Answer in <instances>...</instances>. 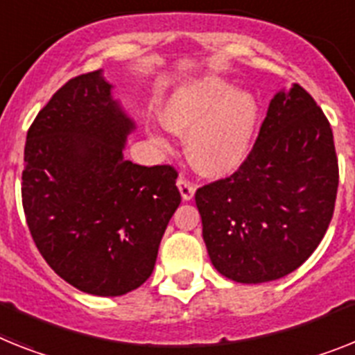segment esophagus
I'll return each mask as SVG.
<instances>
[{"label": "esophagus", "instance_id": "esophagus-1", "mask_svg": "<svg viewBox=\"0 0 355 355\" xmlns=\"http://www.w3.org/2000/svg\"><path fill=\"white\" fill-rule=\"evenodd\" d=\"M177 186H178V189H180V195H182V200L189 202V200H191V198H193V196H195V189H196L195 184L189 182L187 178H184V177L178 178Z\"/></svg>", "mask_w": 355, "mask_h": 355}]
</instances>
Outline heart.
<instances>
[{"label":"heart","mask_w":355,"mask_h":355,"mask_svg":"<svg viewBox=\"0 0 355 355\" xmlns=\"http://www.w3.org/2000/svg\"><path fill=\"white\" fill-rule=\"evenodd\" d=\"M258 101L249 90L233 88L218 76L184 83L169 94L160 108V121L169 132L187 135V153L202 175L223 178L242 168L252 150L258 126ZM159 148L166 137L150 132Z\"/></svg>","instance_id":"1"}]
</instances>
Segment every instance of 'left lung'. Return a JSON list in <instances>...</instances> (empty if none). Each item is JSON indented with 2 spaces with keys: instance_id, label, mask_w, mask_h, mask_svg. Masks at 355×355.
I'll use <instances>...</instances> for the list:
<instances>
[{
  "instance_id": "obj_1",
  "label": "left lung",
  "mask_w": 355,
  "mask_h": 355,
  "mask_svg": "<svg viewBox=\"0 0 355 355\" xmlns=\"http://www.w3.org/2000/svg\"><path fill=\"white\" fill-rule=\"evenodd\" d=\"M338 184L324 113L300 85L279 90L245 164L195 195L214 269L238 284L296 270L329 229Z\"/></svg>"
}]
</instances>
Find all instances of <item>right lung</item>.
I'll return each mask as SVG.
<instances>
[{"label": "right lung", "mask_w": 355, "mask_h": 355, "mask_svg": "<svg viewBox=\"0 0 355 355\" xmlns=\"http://www.w3.org/2000/svg\"><path fill=\"white\" fill-rule=\"evenodd\" d=\"M103 70L73 77L26 133L23 209L35 245L64 282L122 296L153 272L180 205L177 171L124 159L135 121Z\"/></svg>", "instance_id": "add662e5"}]
</instances>
